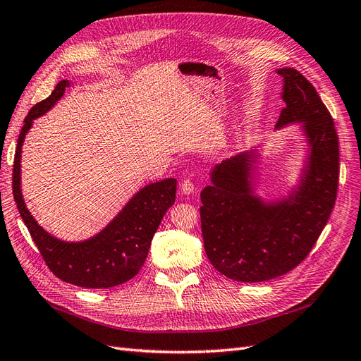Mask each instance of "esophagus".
<instances>
[{
  "mask_svg": "<svg viewBox=\"0 0 361 361\" xmlns=\"http://www.w3.org/2000/svg\"><path fill=\"white\" fill-rule=\"evenodd\" d=\"M180 191H182V194H185V195L192 194V192H194V183H192L190 179H185V180L182 182V185H180Z\"/></svg>",
  "mask_w": 361,
  "mask_h": 361,
  "instance_id": "1",
  "label": "esophagus"
}]
</instances>
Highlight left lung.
Listing matches in <instances>:
<instances>
[{"mask_svg":"<svg viewBox=\"0 0 361 361\" xmlns=\"http://www.w3.org/2000/svg\"><path fill=\"white\" fill-rule=\"evenodd\" d=\"M281 76L276 130L300 125L305 140L298 178L281 194L259 191L264 145L226 159L209 171L200 194L204 251L227 279L265 281L293 269L309 255L333 211L338 183V140L314 87L292 68Z\"/></svg>","mask_w":361,"mask_h":361,"instance_id":"8db88e82","label":"left lung"}]
</instances>
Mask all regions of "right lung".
Masks as SVG:
<instances>
[{
    "label": "right lung",
    "instance_id": "1",
    "mask_svg": "<svg viewBox=\"0 0 361 361\" xmlns=\"http://www.w3.org/2000/svg\"><path fill=\"white\" fill-rule=\"evenodd\" d=\"M73 82L61 80L45 101L31 108L18 138L13 162V197L18 211L48 268L63 281L87 289H106L138 274L162 216L176 199V179L140 188L113 220L82 241H64L45 231L31 215L20 190V158L25 135L36 118L45 116Z\"/></svg>",
    "mask_w": 361,
    "mask_h": 361
}]
</instances>
